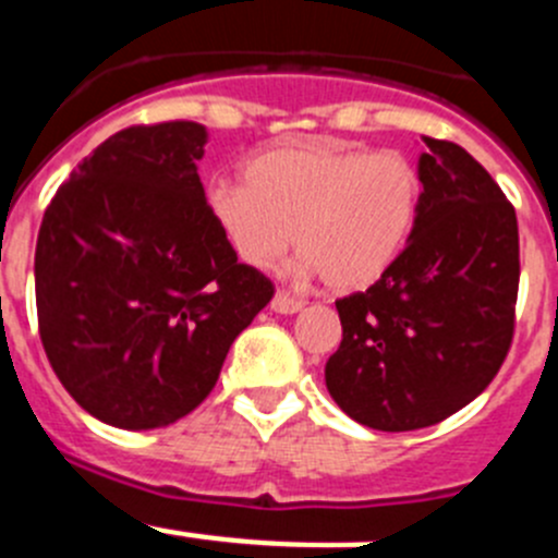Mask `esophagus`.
<instances>
[{"instance_id": "obj_1", "label": "esophagus", "mask_w": 558, "mask_h": 558, "mask_svg": "<svg viewBox=\"0 0 558 558\" xmlns=\"http://www.w3.org/2000/svg\"><path fill=\"white\" fill-rule=\"evenodd\" d=\"M305 307V302L296 300V296L286 294V291H278V294L272 296V311L275 313H296Z\"/></svg>"}]
</instances>
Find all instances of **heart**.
I'll list each match as a JSON object with an SVG mask.
<instances>
[{"instance_id":"1","label":"heart","mask_w":558,"mask_h":558,"mask_svg":"<svg viewBox=\"0 0 558 558\" xmlns=\"http://www.w3.org/2000/svg\"><path fill=\"white\" fill-rule=\"evenodd\" d=\"M423 174L398 149L313 138L267 149L247 180L218 177L207 209L247 267L267 269L296 236L300 272L332 291H360L387 275L416 226Z\"/></svg>"}]
</instances>
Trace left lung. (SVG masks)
Instances as JSON below:
<instances>
[{
    "label": "left lung",
    "mask_w": 558,
    "mask_h": 558,
    "mask_svg": "<svg viewBox=\"0 0 558 558\" xmlns=\"http://www.w3.org/2000/svg\"><path fill=\"white\" fill-rule=\"evenodd\" d=\"M423 204L409 245L367 291L335 302V403L373 430L428 428L472 403L515 335V207L463 147L423 135Z\"/></svg>",
    "instance_id": "obj_1"
}]
</instances>
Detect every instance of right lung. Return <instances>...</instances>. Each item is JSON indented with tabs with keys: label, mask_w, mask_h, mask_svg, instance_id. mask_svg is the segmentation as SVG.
Listing matches in <instances>:
<instances>
[{
	"label": "right lung",
	"mask_w": 558,
	"mask_h": 558,
	"mask_svg": "<svg viewBox=\"0 0 558 558\" xmlns=\"http://www.w3.org/2000/svg\"><path fill=\"white\" fill-rule=\"evenodd\" d=\"M204 144V124L187 119L119 130L43 215V349L70 398L113 428H163L191 414L275 296L209 215L196 169Z\"/></svg>",
	"instance_id": "right-lung-1"
}]
</instances>
